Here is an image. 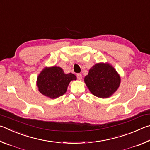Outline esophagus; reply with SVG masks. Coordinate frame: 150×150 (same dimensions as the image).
Segmentation results:
<instances>
[{
  "label": "esophagus",
  "instance_id": "34e87169",
  "mask_svg": "<svg viewBox=\"0 0 150 150\" xmlns=\"http://www.w3.org/2000/svg\"><path fill=\"white\" fill-rule=\"evenodd\" d=\"M77 78H78V80H82V75L81 74H78Z\"/></svg>",
  "mask_w": 150,
  "mask_h": 150
}]
</instances>
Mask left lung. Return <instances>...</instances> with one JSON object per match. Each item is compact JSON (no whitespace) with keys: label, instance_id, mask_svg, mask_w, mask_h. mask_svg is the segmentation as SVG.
<instances>
[{"label":"left lung","instance_id":"1","mask_svg":"<svg viewBox=\"0 0 150 150\" xmlns=\"http://www.w3.org/2000/svg\"><path fill=\"white\" fill-rule=\"evenodd\" d=\"M120 80L119 73L112 65L99 62L90 68L84 78V82L93 96L108 98L119 88Z\"/></svg>","mask_w":150,"mask_h":150}]
</instances>
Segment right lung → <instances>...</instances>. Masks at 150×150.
I'll use <instances>...</instances> for the list:
<instances>
[{"instance_id":"obj_1","label":"right lung","mask_w":150,"mask_h":150,"mask_svg":"<svg viewBox=\"0 0 150 150\" xmlns=\"http://www.w3.org/2000/svg\"><path fill=\"white\" fill-rule=\"evenodd\" d=\"M76 78L72 73L65 74L59 67H46L39 73L36 83L41 94L50 99H56L64 95L70 82Z\"/></svg>"}]
</instances>
